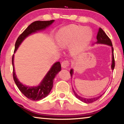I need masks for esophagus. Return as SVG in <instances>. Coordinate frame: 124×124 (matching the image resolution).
Listing matches in <instances>:
<instances>
[{
	"mask_svg": "<svg viewBox=\"0 0 124 124\" xmlns=\"http://www.w3.org/2000/svg\"><path fill=\"white\" fill-rule=\"evenodd\" d=\"M69 66H70V61L68 60H64L61 63V66L63 68H67Z\"/></svg>",
	"mask_w": 124,
	"mask_h": 124,
	"instance_id": "1",
	"label": "esophagus"
}]
</instances>
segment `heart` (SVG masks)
Wrapping results in <instances>:
<instances>
[{
  "instance_id": "heart-1",
  "label": "heart",
  "mask_w": 124,
  "mask_h": 124,
  "mask_svg": "<svg viewBox=\"0 0 124 124\" xmlns=\"http://www.w3.org/2000/svg\"><path fill=\"white\" fill-rule=\"evenodd\" d=\"M92 38V32L89 28L72 24L61 29L58 32L57 42L61 47L70 46V51L76 54L83 51L89 44Z\"/></svg>"
}]
</instances>
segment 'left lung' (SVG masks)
I'll return each mask as SVG.
<instances>
[{
  "mask_svg": "<svg viewBox=\"0 0 124 124\" xmlns=\"http://www.w3.org/2000/svg\"><path fill=\"white\" fill-rule=\"evenodd\" d=\"M97 42H96V44H106V45H108L109 46H110L112 47V66H111V68H112V70H113L114 69V67H115V61H114V50H113L112 41H111L109 38L107 36V35L106 34V33H105L104 31H103V29L101 28H99V30H98V32L97 33ZM70 74L71 75V77H72L73 74V70H72H72H70ZM72 89H73V91L74 92V95L75 96V97H76L77 98H78L79 100H80L81 101L86 103H91L96 101H97V100L99 99L100 97H101V96L104 94L103 93V94H102V95H101L100 96H98V97H96L91 98H86L82 97H81V96H80L76 93V92L74 91V90L73 89V88H72Z\"/></svg>",
  "mask_w": 124,
  "mask_h": 124,
  "instance_id": "1",
  "label": "left lung"
}]
</instances>
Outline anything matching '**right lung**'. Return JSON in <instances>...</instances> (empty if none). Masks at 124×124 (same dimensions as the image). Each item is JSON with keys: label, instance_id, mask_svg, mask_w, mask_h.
Instances as JSON below:
<instances>
[{"label": "right lung", "instance_id": "1", "mask_svg": "<svg viewBox=\"0 0 124 124\" xmlns=\"http://www.w3.org/2000/svg\"><path fill=\"white\" fill-rule=\"evenodd\" d=\"M54 20L46 21H37L31 23L25 29L17 39L15 46L14 52L19 47L22 42L28 35L32 33L37 32V31L43 30L50 26ZM14 54L12 56V63L13 66V78L15 83L21 92L28 99L32 101H39L43 99L49 95L53 87L54 79L57 73L61 70V66L60 62H57L52 65L49 72L44 78L40 84L37 86H28L24 85L18 80L15 72L14 64Z\"/></svg>", "mask_w": 124, "mask_h": 124}]
</instances>
